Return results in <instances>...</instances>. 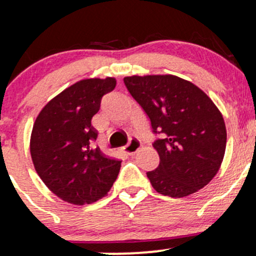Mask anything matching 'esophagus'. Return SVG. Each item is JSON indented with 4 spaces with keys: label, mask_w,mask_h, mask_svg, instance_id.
Returning <instances> with one entry per match:
<instances>
[{
    "label": "esophagus",
    "mask_w": 256,
    "mask_h": 256,
    "mask_svg": "<svg viewBox=\"0 0 256 256\" xmlns=\"http://www.w3.org/2000/svg\"><path fill=\"white\" fill-rule=\"evenodd\" d=\"M140 149V142L137 140V138H131L130 142L124 146L125 152H128V154H131V155L136 154Z\"/></svg>",
    "instance_id": "1"
}]
</instances>
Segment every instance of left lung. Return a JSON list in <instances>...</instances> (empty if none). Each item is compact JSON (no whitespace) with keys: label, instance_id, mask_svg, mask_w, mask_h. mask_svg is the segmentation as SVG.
Instances as JSON below:
<instances>
[{"label":"left lung","instance_id":"left-lung-1","mask_svg":"<svg viewBox=\"0 0 256 256\" xmlns=\"http://www.w3.org/2000/svg\"><path fill=\"white\" fill-rule=\"evenodd\" d=\"M124 83L161 134L154 142L160 164L146 177L158 194L184 198L218 173L226 148L222 114L207 94L173 74L131 76Z\"/></svg>","mask_w":256,"mask_h":256}]
</instances>
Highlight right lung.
Wrapping results in <instances>:
<instances>
[{"instance_id": "obj_1", "label": "right lung", "mask_w": 256, "mask_h": 256, "mask_svg": "<svg viewBox=\"0 0 256 256\" xmlns=\"http://www.w3.org/2000/svg\"><path fill=\"white\" fill-rule=\"evenodd\" d=\"M116 78L83 79L61 91L37 116L30 138L34 170L52 194L82 206L104 198L122 161L92 148L98 131L91 119Z\"/></svg>"}]
</instances>
